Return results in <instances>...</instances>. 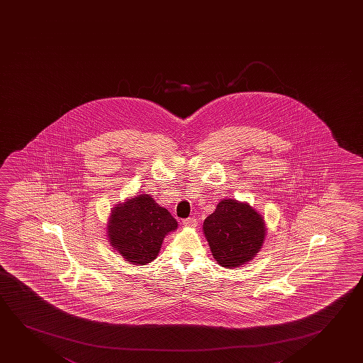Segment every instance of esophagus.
<instances>
[{"mask_svg":"<svg viewBox=\"0 0 363 363\" xmlns=\"http://www.w3.org/2000/svg\"><path fill=\"white\" fill-rule=\"evenodd\" d=\"M184 227H189V228H194L197 226V220L196 218H186L182 221Z\"/></svg>","mask_w":363,"mask_h":363,"instance_id":"obj_1","label":"esophagus"}]
</instances>
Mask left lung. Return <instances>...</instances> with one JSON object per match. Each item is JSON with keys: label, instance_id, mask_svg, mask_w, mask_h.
<instances>
[{"label": "left lung", "instance_id": "8db88e82", "mask_svg": "<svg viewBox=\"0 0 363 363\" xmlns=\"http://www.w3.org/2000/svg\"><path fill=\"white\" fill-rule=\"evenodd\" d=\"M202 228L212 256L225 268L240 267L256 257L267 235L263 216L233 199L220 201Z\"/></svg>", "mask_w": 363, "mask_h": 363}]
</instances>
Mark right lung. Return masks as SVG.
Wrapping results in <instances>:
<instances>
[{
    "mask_svg": "<svg viewBox=\"0 0 363 363\" xmlns=\"http://www.w3.org/2000/svg\"><path fill=\"white\" fill-rule=\"evenodd\" d=\"M179 223L148 194L133 196L111 210L107 222L110 245L136 266L156 259L163 238L177 230Z\"/></svg>",
    "mask_w": 363,
    "mask_h": 363,
    "instance_id": "obj_1",
    "label": "right lung"
}]
</instances>
